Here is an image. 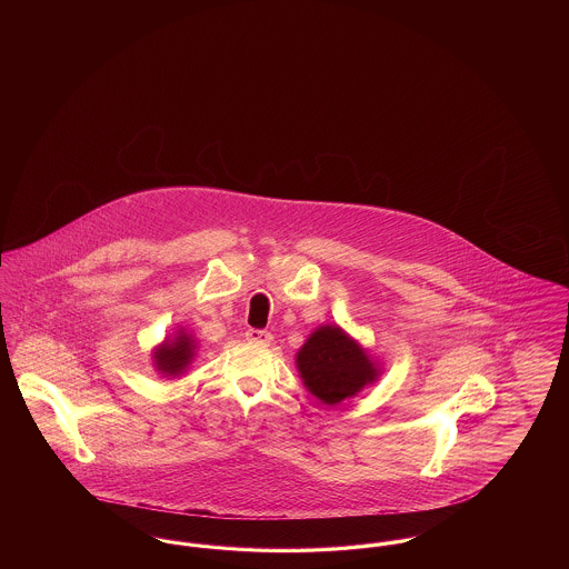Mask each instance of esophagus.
I'll use <instances>...</instances> for the list:
<instances>
[{"instance_id":"34e87169","label":"esophagus","mask_w":569,"mask_h":569,"mask_svg":"<svg viewBox=\"0 0 569 569\" xmlns=\"http://www.w3.org/2000/svg\"><path fill=\"white\" fill-rule=\"evenodd\" d=\"M244 337H247V341L260 343V346H269L272 341V335L269 330H258V328H249V330L244 332Z\"/></svg>"}]
</instances>
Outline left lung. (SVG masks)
I'll return each mask as SVG.
<instances>
[{
  "label": "left lung",
  "instance_id": "obj_1",
  "mask_svg": "<svg viewBox=\"0 0 569 569\" xmlns=\"http://www.w3.org/2000/svg\"><path fill=\"white\" fill-rule=\"evenodd\" d=\"M300 378L326 406L353 397L378 378L369 356L339 326H320L297 356Z\"/></svg>",
  "mask_w": 569,
  "mask_h": 569
}]
</instances>
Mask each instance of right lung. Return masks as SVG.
Masks as SVG:
<instances>
[{"label": "right lung", "instance_id": "add662e5", "mask_svg": "<svg viewBox=\"0 0 569 569\" xmlns=\"http://www.w3.org/2000/svg\"><path fill=\"white\" fill-rule=\"evenodd\" d=\"M193 356V341L188 335H179L172 343H163L162 348L156 352V365L166 376H179Z\"/></svg>", "mask_w": 569, "mask_h": 569}]
</instances>
